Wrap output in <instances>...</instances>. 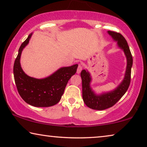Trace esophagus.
<instances>
[{
	"instance_id": "esophagus-1",
	"label": "esophagus",
	"mask_w": 147,
	"mask_h": 147,
	"mask_svg": "<svg viewBox=\"0 0 147 147\" xmlns=\"http://www.w3.org/2000/svg\"><path fill=\"white\" fill-rule=\"evenodd\" d=\"M82 69H83L82 66H81V65H80V64H79L78 67V69H77V74H80L81 70H82Z\"/></svg>"
}]
</instances>
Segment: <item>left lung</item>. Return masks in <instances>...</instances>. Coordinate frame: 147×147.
Instances as JSON below:
<instances>
[{"label":"left lung","instance_id":"8db88e82","mask_svg":"<svg viewBox=\"0 0 147 147\" xmlns=\"http://www.w3.org/2000/svg\"><path fill=\"white\" fill-rule=\"evenodd\" d=\"M108 33L125 54L127 59V66L122 81L116 89L109 92L97 94L91 87V76L87 70L83 69L81 72L82 80V96L85 105L90 108L96 110H102L112 107L122 97L127 91L131 81V71L133 65V58L129 47L125 38L120 33L108 31Z\"/></svg>","mask_w":147,"mask_h":147}]
</instances>
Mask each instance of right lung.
Wrapping results in <instances>:
<instances>
[{"instance_id":"add662e5","label":"right lung","mask_w":147,"mask_h":147,"mask_svg":"<svg viewBox=\"0 0 147 147\" xmlns=\"http://www.w3.org/2000/svg\"><path fill=\"white\" fill-rule=\"evenodd\" d=\"M32 33L21 45L13 64V76L18 91L25 102L35 107H49L60 100L67 82L76 73L78 65L62 67L45 78L37 79L27 75L20 64L23 49L28 45Z\"/></svg>"}]
</instances>
